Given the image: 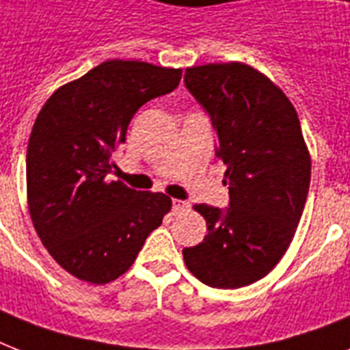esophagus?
Wrapping results in <instances>:
<instances>
[{
    "instance_id": "1",
    "label": "esophagus",
    "mask_w": 350,
    "mask_h": 350,
    "mask_svg": "<svg viewBox=\"0 0 350 350\" xmlns=\"http://www.w3.org/2000/svg\"><path fill=\"white\" fill-rule=\"evenodd\" d=\"M189 208H191V203L185 202V200H172V211H174L176 214L185 213Z\"/></svg>"
}]
</instances>
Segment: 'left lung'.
Masks as SVG:
<instances>
[{
	"instance_id": "1",
	"label": "left lung",
	"mask_w": 350,
	"mask_h": 350,
	"mask_svg": "<svg viewBox=\"0 0 350 350\" xmlns=\"http://www.w3.org/2000/svg\"><path fill=\"white\" fill-rule=\"evenodd\" d=\"M185 87L218 134L229 207L194 205L207 221L202 243L183 249L187 269L208 287L239 288L278 265L293 241L310 185L298 112L271 79L245 63L185 70Z\"/></svg>"
}]
</instances>
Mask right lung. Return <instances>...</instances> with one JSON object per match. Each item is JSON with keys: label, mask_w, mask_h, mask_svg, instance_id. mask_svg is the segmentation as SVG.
Here are the masks:
<instances>
[{"label": "right lung", "mask_w": 350, "mask_h": 350, "mask_svg": "<svg viewBox=\"0 0 350 350\" xmlns=\"http://www.w3.org/2000/svg\"><path fill=\"white\" fill-rule=\"evenodd\" d=\"M181 68L109 59L46 100L27 148V198L51 256L83 282L109 283L137 258L172 202L111 181L112 154L137 109L180 85Z\"/></svg>", "instance_id": "1"}]
</instances>
